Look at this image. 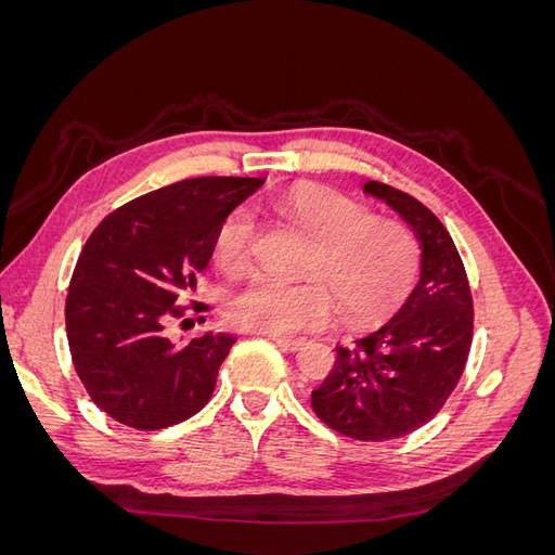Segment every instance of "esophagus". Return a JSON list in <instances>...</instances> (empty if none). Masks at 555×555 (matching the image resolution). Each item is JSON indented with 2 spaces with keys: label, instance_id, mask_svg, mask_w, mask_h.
<instances>
[{
  "label": "esophagus",
  "instance_id": "esophagus-1",
  "mask_svg": "<svg viewBox=\"0 0 555 555\" xmlns=\"http://www.w3.org/2000/svg\"><path fill=\"white\" fill-rule=\"evenodd\" d=\"M280 349H284V351H298V349H304V340H289V338H271Z\"/></svg>",
  "mask_w": 555,
  "mask_h": 555
}]
</instances>
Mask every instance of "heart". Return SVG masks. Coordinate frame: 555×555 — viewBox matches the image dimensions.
I'll list each match as a JSON object with an SVG mask.
<instances>
[{
	"label": "heart",
	"instance_id": "1",
	"mask_svg": "<svg viewBox=\"0 0 555 555\" xmlns=\"http://www.w3.org/2000/svg\"><path fill=\"white\" fill-rule=\"evenodd\" d=\"M280 222L312 238L300 282L255 278L229 300L238 328L273 338L322 328L333 298L351 326H375L400 310L422 271V245L408 222L373 215L343 192L310 188L273 204ZM255 222L231 210L212 238V257L227 273H243L251 259Z\"/></svg>",
	"mask_w": 555,
	"mask_h": 555
}]
</instances>
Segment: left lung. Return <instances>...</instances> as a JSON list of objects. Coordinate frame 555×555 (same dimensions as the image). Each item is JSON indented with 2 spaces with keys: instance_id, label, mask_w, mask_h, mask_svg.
<instances>
[{
  "instance_id": "left-lung-1",
  "label": "left lung",
  "mask_w": 555,
  "mask_h": 555,
  "mask_svg": "<svg viewBox=\"0 0 555 555\" xmlns=\"http://www.w3.org/2000/svg\"><path fill=\"white\" fill-rule=\"evenodd\" d=\"M422 243V280L389 324L338 347L333 371L312 391V410L335 433L361 442L410 435L438 414L465 371L475 308L463 259L422 201L367 180Z\"/></svg>"
}]
</instances>
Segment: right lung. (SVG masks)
Masks as SVG:
<instances>
[{
  "mask_svg": "<svg viewBox=\"0 0 555 555\" xmlns=\"http://www.w3.org/2000/svg\"><path fill=\"white\" fill-rule=\"evenodd\" d=\"M261 184L173 182L106 215L82 245L66 292V340L88 396L117 424L159 430L206 408L236 338L206 333L178 347L164 326L188 314L182 300L212 257L217 227Z\"/></svg>",
  "mask_w": 555,
  "mask_h": 555,
  "instance_id": "add662e5",
  "label": "right lung"
}]
</instances>
